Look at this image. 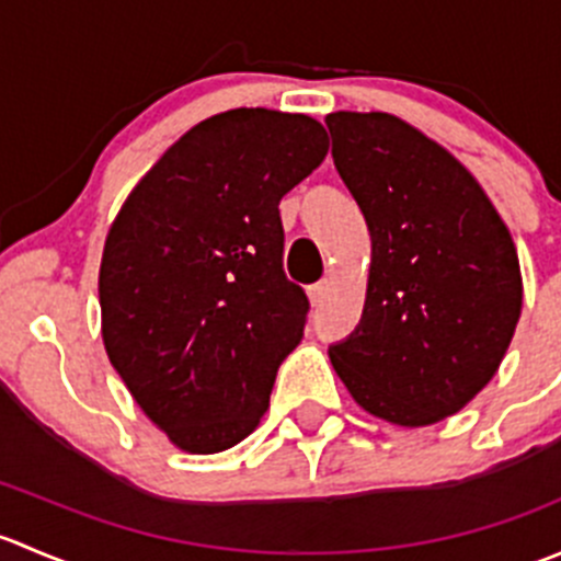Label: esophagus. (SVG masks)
<instances>
[{
	"mask_svg": "<svg viewBox=\"0 0 561 561\" xmlns=\"http://www.w3.org/2000/svg\"><path fill=\"white\" fill-rule=\"evenodd\" d=\"M307 296H309V301L314 304V307H317V304H322V298L328 296V282L322 279V282H317V285H309Z\"/></svg>",
	"mask_w": 561,
	"mask_h": 561,
	"instance_id": "1",
	"label": "esophagus"
}]
</instances>
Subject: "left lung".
I'll return each instance as SVG.
<instances>
[{"label":"left lung","instance_id":"left-lung-1","mask_svg":"<svg viewBox=\"0 0 561 561\" xmlns=\"http://www.w3.org/2000/svg\"><path fill=\"white\" fill-rule=\"evenodd\" d=\"M325 124L371 236L364 317L328 355L369 415L432 426L500 371L524 304L516 244L478 179L404 118L336 111Z\"/></svg>","mask_w":561,"mask_h":561}]
</instances>
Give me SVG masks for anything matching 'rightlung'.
<instances>
[{"instance_id": "right-lung-1", "label": "right lung", "mask_w": 561, "mask_h": 561, "mask_svg": "<svg viewBox=\"0 0 561 561\" xmlns=\"http://www.w3.org/2000/svg\"><path fill=\"white\" fill-rule=\"evenodd\" d=\"M325 154V127L307 113H217L175 140L111 222L105 353L184 454L249 437L301 342L309 301L282 271L279 201Z\"/></svg>"}]
</instances>
